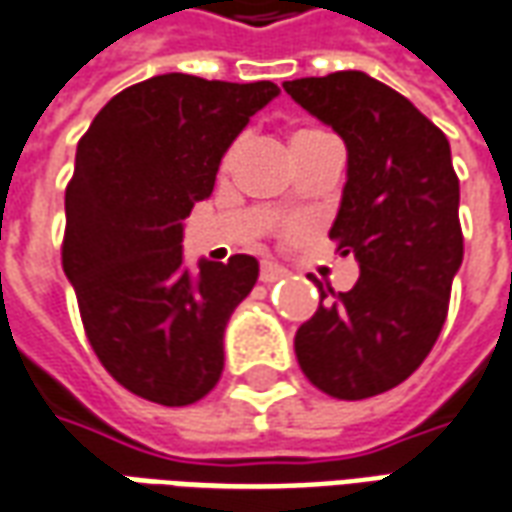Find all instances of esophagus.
Returning a JSON list of instances; mask_svg holds the SVG:
<instances>
[{
  "instance_id": "obj_1",
  "label": "esophagus",
  "mask_w": 512,
  "mask_h": 512,
  "mask_svg": "<svg viewBox=\"0 0 512 512\" xmlns=\"http://www.w3.org/2000/svg\"><path fill=\"white\" fill-rule=\"evenodd\" d=\"M282 277H288V271L282 266H277V263H263V266H260V282L271 285V282L282 280Z\"/></svg>"
}]
</instances>
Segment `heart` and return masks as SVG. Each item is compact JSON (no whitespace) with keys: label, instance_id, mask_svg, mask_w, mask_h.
I'll list each match as a JSON object with an SVG mask.
<instances>
[{"label":"heart","instance_id":"b5f03b06","mask_svg":"<svg viewBox=\"0 0 512 512\" xmlns=\"http://www.w3.org/2000/svg\"><path fill=\"white\" fill-rule=\"evenodd\" d=\"M313 132H318V130H302V132H296V135H313ZM296 135H293V138H296Z\"/></svg>","mask_w":512,"mask_h":512}]
</instances>
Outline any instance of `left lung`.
Wrapping results in <instances>:
<instances>
[{
    "instance_id": "left-lung-1",
    "label": "left lung",
    "mask_w": 512,
    "mask_h": 512,
    "mask_svg": "<svg viewBox=\"0 0 512 512\" xmlns=\"http://www.w3.org/2000/svg\"><path fill=\"white\" fill-rule=\"evenodd\" d=\"M346 144V185L330 238L360 266L352 291L316 280L321 305L296 338L318 391L368 399L416 371L441 335L463 263L460 182L449 141L410 99L363 71L282 82Z\"/></svg>"
}]
</instances>
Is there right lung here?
<instances>
[{
	"label": "right lung",
	"mask_w": 512,
	"mask_h": 512,
	"mask_svg": "<svg viewBox=\"0 0 512 512\" xmlns=\"http://www.w3.org/2000/svg\"><path fill=\"white\" fill-rule=\"evenodd\" d=\"M280 88L160 74L107 102L77 144L63 271L107 374L155 405H194L224 371V330L257 260L182 266V221Z\"/></svg>",
	"instance_id": "right-lung-1"
}]
</instances>
